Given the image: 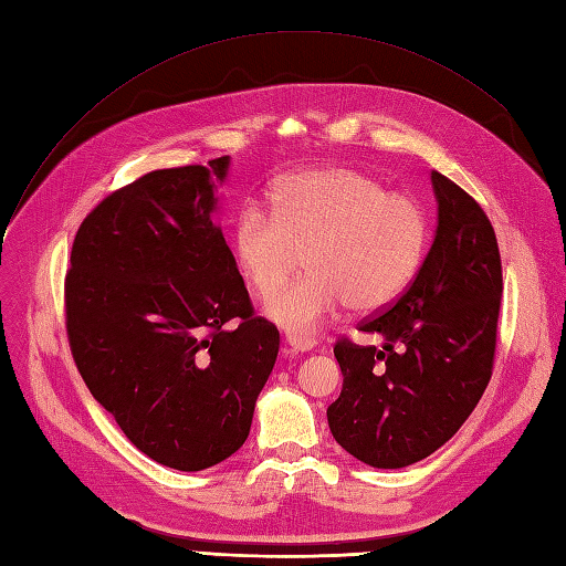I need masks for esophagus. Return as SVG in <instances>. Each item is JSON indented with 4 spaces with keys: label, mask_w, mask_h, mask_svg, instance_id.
Instances as JSON below:
<instances>
[{
    "label": "esophagus",
    "mask_w": 566,
    "mask_h": 566,
    "mask_svg": "<svg viewBox=\"0 0 566 566\" xmlns=\"http://www.w3.org/2000/svg\"><path fill=\"white\" fill-rule=\"evenodd\" d=\"M285 342H287L290 352H295V354L312 352L316 347V339L314 337H302V335H287Z\"/></svg>",
    "instance_id": "obj_1"
}]
</instances>
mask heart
Instances as JSON below:
<instances>
[{"instance_id":"b5f03b06","label":"heart","mask_w":566,"mask_h":566,"mask_svg":"<svg viewBox=\"0 0 566 566\" xmlns=\"http://www.w3.org/2000/svg\"><path fill=\"white\" fill-rule=\"evenodd\" d=\"M273 210L245 208L233 250L252 293L269 300L311 260L313 276L266 304L293 335H312L345 306L378 312L413 281L427 245L420 205L354 167H321L285 177Z\"/></svg>"}]
</instances>
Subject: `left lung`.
Listing matches in <instances>:
<instances>
[{
    "label": "left lung",
    "mask_w": 566,
    "mask_h": 566,
    "mask_svg": "<svg viewBox=\"0 0 566 566\" xmlns=\"http://www.w3.org/2000/svg\"><path fill=\"white\" fill-rule=\"evenodd\" d=\"M437 231L416 281L361 325L382 347L335 345L342 391L328 406L335 441L356 460L397 470L432 455L470 418L491 380L503 295L489 217L432 172Z\"/></svg>",
    "instance_id": "left-lung-1"
}]
</instances>
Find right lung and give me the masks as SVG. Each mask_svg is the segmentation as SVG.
I'll return each instance as SVG.
<instances>
[{"label":"right lung","mask_w":566,"mask_h":566,"mask_svg":"<svg viewBox=\"0 0 566 566\" xmlns=\"http://www.w3.org/2000/svg\"><path fill=\"white\" fill-rule=\"evenodd\" d=\"M229 167L156 169L111 193L82 221L65 276L82 380L136 449L181 472L243 447L281 345L214 224Z\"/></svg>","instance_id":"obj_1"}]
</instances>
